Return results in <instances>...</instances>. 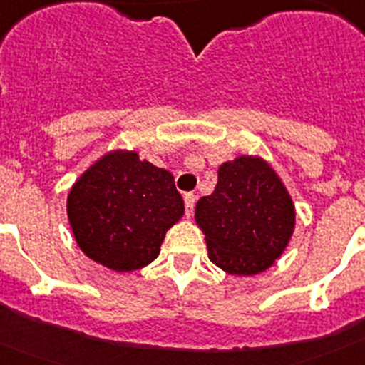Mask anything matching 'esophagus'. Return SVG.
Here are the masks:
<instances>
[{
    "label": "esophagus",
    "mask_w": 365,
    "mask_h": 365,
    "mask_svg": "<svg viewBox=\"0 0 365 365\" xmlns=\"http://www.w3.org/2000/svg\"><path fill=\"white\" fill-rule=\"evenodd\" d=\"M195 195H193V193H186L185 195V206H186V215H188V217H192V214H193V206H195Z\"/></svg>",
    "instance_id": "1"
}]
</instances>
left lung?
<instances>
[{
    "mask_svg": "<svg viewBox=\"0 0 365 365\" xmlns=\"http://www.w3.org/2000/svg\"><path fill=\"white\" fill-rule=\"evenodd\" d=\"M195 222L214 265L232 276H254L283 254L294 232L296 210L267 160L240 155L219 166L214 193L195 206Z\"/></svg>",
    "mask_w": 365,
    "mask_h": 365,
    "instance_id": "obj_1",
    "label": "left lung"
}]
</instances>
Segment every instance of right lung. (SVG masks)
<instances>
[{
  "instance_id": "1",
  "label": "right lung",
  "mask_w": 365,
  "mask_h": 365,
  "mask_svg": "<svg viewBox=\"0 0 365 365\" xmlns=\"http://www.w3.org/2000/svg\"><path fill=\"white\" fill-rule=\"evenodd\" d=\"M185 214L168 170L115 150L78 177L67 217L82 252L115 272H133L159 256L164 235Z\"/></svg>"
}]
</instances>
